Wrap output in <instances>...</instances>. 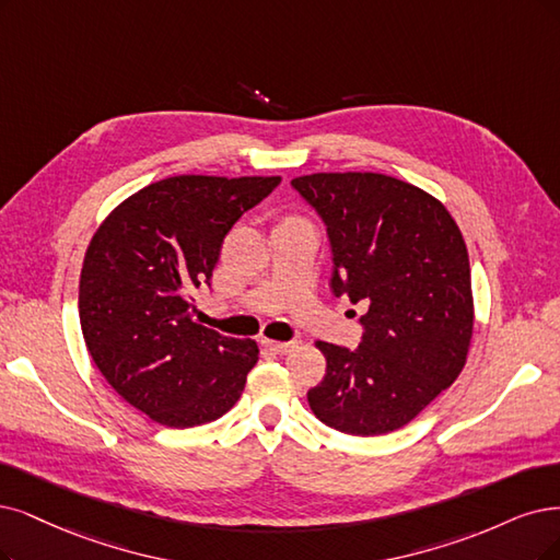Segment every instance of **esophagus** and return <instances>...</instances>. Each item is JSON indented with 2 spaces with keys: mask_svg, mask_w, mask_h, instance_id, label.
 Segmentation results:
<instances>
[{
  "mask_svg": "<svg viewBox=\"0 0 560 560\" xmlns=\"http://www.w3.org/2000/svg\"><path fill=\"white\" fill-rule=\"evenodd\" d=\"M262 343H265L269 350H275L277 355H285V353H291V350H295V348H298V343H293V341H272V339H262Z\"/></svg>",
  "mask_w": 560,
  "mask_h": 560,
  "instance_id": "esophagus-1",
  "label": "esophagus"
}]
</instances>
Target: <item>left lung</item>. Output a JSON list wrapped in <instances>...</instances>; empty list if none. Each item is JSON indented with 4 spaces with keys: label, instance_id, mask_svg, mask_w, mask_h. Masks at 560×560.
Returning a JSON list of instances; mask_svg holds the SVG:
<instances>
[{
    "label": "left lung",
    "instance_id": "obj_1",
    "mask_svg": "<svg viewBox=\"0 0 560 560\" xmlns=\"http://www.w3.org/2000/svg\"><path fill=\"white\" fill-rule=\"evenodd\" d=\"M291 184L327 225L332 293L366 306L355 350L316 343L327 371L306 392L308 406L350 436L401 429L466 364L472 293L459 225L441 200L381 173H314Z\"/></svg>",
    "mask_w": 560,
    "mask_h": 560
}]
</instances>
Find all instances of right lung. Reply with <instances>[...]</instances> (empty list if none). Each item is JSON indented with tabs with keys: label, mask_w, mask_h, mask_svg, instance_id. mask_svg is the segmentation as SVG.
<instances>
[{
	"label": "right lung",
	"mask_w": 560,
	"mask_h": 560,
	"mask_svg": "<svg viewBox=\"0 0 560 560\" xmlns=\"http://www.w3.org/2000/svg\"><path fill=\"white\" fill-rule=\"evenodd\" d=\"M279 182L168 177L117 205L94 233L80 272L82 337L103 378L150 420L198 427L242 397L258 346L196 323L191 293L210 283L235 221Z\"/></svg>",
	"instance_id": "right-lung-1"
}]
</instances>
